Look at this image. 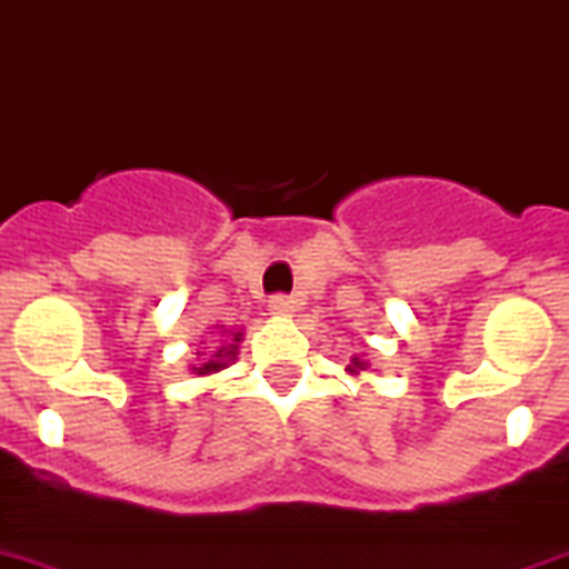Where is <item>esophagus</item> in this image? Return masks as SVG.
Instances as JSON below:
<instances>
[{
  "instance_id": "esophagus-1",
  "label": "esophagus",
  "mask_w": 569,
  "mask_h": 569,
  "mask_svg": "<svg viewBox=\"0 0 569 569\" xmlns=\"http://www.w3.org/2000/svg\"><path fill=\"white\" fill-rule=\"evenodd\" d=\"M269 309H271V316H292L295 300L289 298V295H274V298L269 300Z\"/></svg>"
}]
</instances>
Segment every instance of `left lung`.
Masks as SVG:
<instances>
[{"mask_svg":"<svg viewBox=\"0 0 569 569\" xmlns=\"http://www.w3.org/2000/svg\"><path fill=\"white\" fill-rule=\"evenodd\" d=\"M350 371H365V362H362V359H353V365H350Z\"/></svg>","mask_w":569,"mask_h":569,"instance_id":"1","label":"left lung"}]
</instances>
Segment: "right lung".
Returning a JSON list of instances; mask_svg holds the SVG:
<instances>
[{"label":"right lung","instance_id":"add662e5","mask_svg":"<svg viewBox=\"0 0 569 569\" xmlns=\"http://www.w3.org/2000/svg\"><path fill=\"white\" fill-rule=\"evenodd\" d=\"M242 339V332H233V341ZM237 357V345H228V348H221L212 353V359H207L204 365H192V371L196 373H212V371H219V368H224V359H233Z\"/></svg>","mask_w":569,"mask_h":569}]
</instances>
